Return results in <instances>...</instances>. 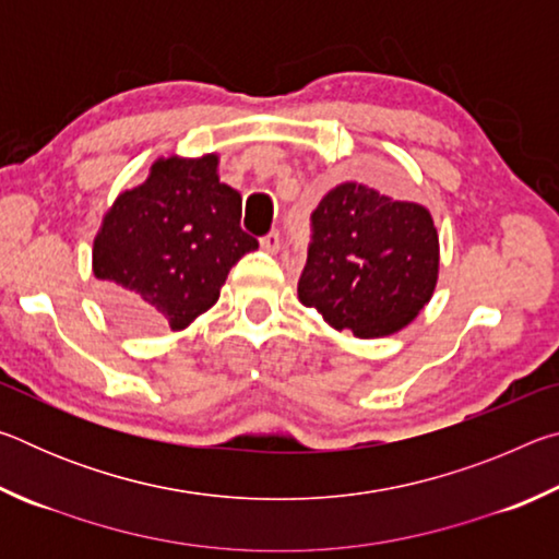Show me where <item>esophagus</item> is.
Listing matches in <instances>:
<instances>
[{
    "instance_id": "1",
    "label": "esophagus",
    "mask_w": 559,
    "mask_h": 559,
    "mask_svg": "<svg viewBox=\"0 0 559 559\" xmlns=\"http://www.w3.org/2000/svg\"><path fill=\"white\" fill-rule=\"evenodd\" d=\"M281 246V234L278 231H269L266 236H261V249L269 253H276Z\"/></svg>"
}]
</instances>
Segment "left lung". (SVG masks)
I'll return each mask as SVG.
<instances>
[{
	"instance_id": "1",
	"label": "left lung",
	"mask_w": 559,
	"mask_h": 559,
	"mask_svg": "<svg viewBox=\"0 0 559 559\" xmlns=\"http://www.w3.org/2000/svg\"><path fill=\"white\" fill-rule=\"evenodd\" d=\"M298 298L328 325L357 337L392 335L419 316L439 278V234L429 210L345 182L310 214Z\"/></svg>"
}]
</instances>
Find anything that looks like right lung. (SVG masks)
<instances>
[{"label":"right lung","instance_id":"obj_1","mask_svg":"<svg viewBox=\"0 0 559 559\" xmlns=\"http://www.w3.org/2000/svg\"><path fill=\"white\" fill-rule=\"evenodd\" d=\"M219 157H163L122 192L93 241V273L110 316L140 333L185 330L259 241L241 229V194L216 175Z\"/></svg>","mask_w":559,"mask_h":559}]
</instances>
